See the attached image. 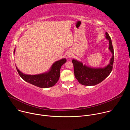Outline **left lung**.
<instances>
[{"mask_svg":"<svg viewBox=\"0 0 130 130\" xmlns=\"http://www.w3.org/2000/svg\"><path fill=\"white\" fill-rule=\"evenodd\" d=\"M106 39L109 41V49L112 53L109 63L104 68H94L89 67L80 61L73 59L75 76L78 82L86 86H94L103 81L109 75L113 69L114 60V49L112 40L108 34L105 33Z\"/></svg>","mask_w":130,"mask_h":130,"instance_id":"left-lung-1","label":"left lung"}]
</instances>
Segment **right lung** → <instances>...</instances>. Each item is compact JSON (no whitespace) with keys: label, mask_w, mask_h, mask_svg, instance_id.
Segmentation results:
<instances>
[{"label":"right lung","mask_w":130,"mask_h":130,"mask_svg":"<svg viewBox=\"0 0 130 130\" xmlns=\"http://www.w3.org/2000/svg\"><path fill=\"white\" fill-rule=\"evenodd\" d=\"M15 51V48L14 53ZM66 62V59H62L55 62L53 64L49 71L36 75H26L20 71L16 66V68L18 74L25 81L38 87L46 88L52 87L57 83L60 76L61 67Z\"/></svg>","instance_id":"add662e5"}]
</instances>
